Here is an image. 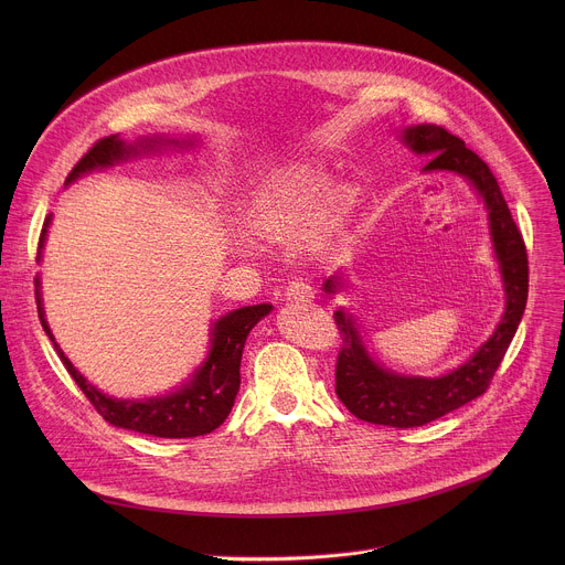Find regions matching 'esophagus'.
<instances>
[{
    "instance_id": "1",
    "label": "esophagus",
    "mask_w": 565,
    "mask_h": 565,
    "mask_svg": "<svg viewBox=\"0 0 565 565\" xmlns=\"http://www.w3.org/2000/svg\"><path fill=\"white\" fill-rule=\"evenodd\" d=\"M284 297L288 301H310L312 299V288L303 281V279H295L286 286L284 290Z\"/></svg>"
}]
</instances>
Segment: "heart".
Instances as JSON below:
<instances>
[{
  "label": "heart",
  "mask_w": 565,
  "mask_h": 565,
  "mask_svg": "<svg viewBox=\"0 0 565 565\" xmlns=\"http://www.w3.org/2000/svg\"><path fill=\"white\" fill-rule=\"evenodd\" d=\"M331 181L333 174L321 163H295L279 170L255 194L248 210V230L268 244H288L312 221ZM360 196L362 188L355 181L335 185L315 218V230L319 234L340 230L355 212Z\"/></svg>",
  "instance_id": "1"
}]
</instances>
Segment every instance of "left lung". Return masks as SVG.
<instances>
[{"instance_id":"8db88e82","label":"left lung","mask_w":565,"mask_h":565,"mask_svg":"<svg viewBox=\"0 0 565 565\" xmlns=\"http://www.w3.org/2000/svg\"><path fill=\"white\" fill-rule=\"evenodd\" d=\"M402 142L416 153H429L423 172H456L473 185L488 207L492 244L505 286V312L492 338L465 364L440 377L399 375L380 366L366 351L353 315L342 308L335 310L342 338L335 366L338 397L360 420L409 429L438 420L488 391L525 310L527 250L492 170L458 136L438 125H416L402 131ZM338 284V277H331L324 284L327 292H335Z\"/></svg>"}]
</instances>
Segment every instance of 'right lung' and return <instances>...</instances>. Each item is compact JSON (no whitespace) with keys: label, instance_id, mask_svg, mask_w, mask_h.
Wrapping results in <instances>:
<instances>
[{"label":"right lung","instance_id":"right-lung-1","mask_svg":"<svg viewBox=\"0 0 565 565\" xmlns=\"http://www.w3.org/2000/svg\"><path fill=\"white\" fill-rule=\"evenodd\" d=\"M192 145V140H177V138H140L134 145H127L118 138V134L100 138L83 158L77 160L75 168L68 172L66 183H73L87 172L109 168L120 160H127L129 156H136L140 151H149L163 145H179L183 147ZM51 223V214L44 221L42 234H40V250L44 248L46 230ZM40 259V253H38ZM35 299H38V315L42 321V329L53 342L62 364L66 366L68 375L75 380L87 395V399L94 405V409L114 427L131 429L138 434L156 436V438H196L214 431L223 425L227 414L232 412L234 397L241 384V353H244L246 340L259 319H264L273 306L270 303H257V306H244L236 308L221 319L214 321L212 327V347L207 353V360L196 369V373L185 382L181 388L168 395L158 397H145V399H118L109 397L103 391H98L83 373H79L68 358L57 347L42 308V295H40V279H35Z\"/></svg>","mask_w":565,"mask_h":565}]
</instances>
